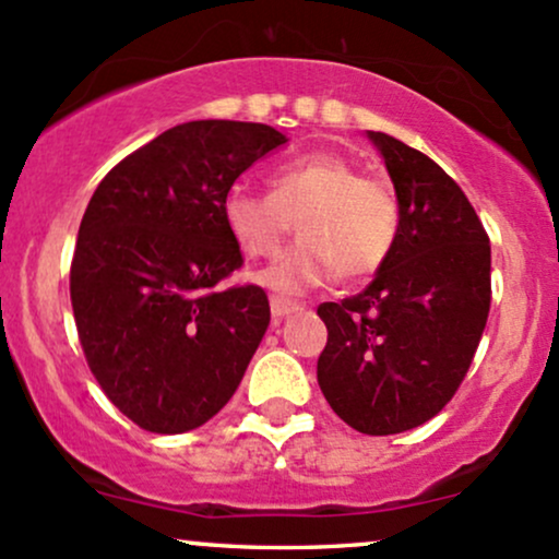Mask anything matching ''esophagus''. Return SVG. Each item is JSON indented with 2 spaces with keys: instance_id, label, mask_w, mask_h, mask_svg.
I'll return each mask as SVG.
<instances>
[{
  "instance_id": "1",
  "label": "esophagus",
  "mask_w": 559,
  "mask_h": 559,
  "mask_svg": "<svg viewBox=\"0 0 559 559\" xmlns=\"http://www.w3.org/2000/svg\"><path fill=\"white\" fill-rule=\"evenodd\" d=\"M269 306H272V317L274 319H285V317H290V313L300 311V304H296V300H287V298H280V296H272Z\"/></svg>"
}]
</instances>
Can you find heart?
Masks as SVG:
<instances>
[{"label":"heart","mask_w":559,"mask_h":559,"mask_svg":"<svg viewBox=\"0 0 559 559\" xmlns=\"http://www.w3.org/2000/svg\"><path fill=\"white\" fill-rule=\"evenodd\" d=\"M222 218L250 259L277 253L296 222L300 240L255 274L259 285L282 296H300L335 272L343 280L369 277L391 259L401 231L396 195L337 153L282 163L269 192L235 181L222 198Z\"/></svg>","instance_id":"obj_1"}]
</instances>
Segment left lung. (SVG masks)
<instances>
[{"label":"left lung","mask_w":559,"mask_h":559,"mask_svg":"<svg viewBox=\"0 0 559 559\" xmlns=\"http://www.w3.org/2000/svg\"><path fill=\"white\" fill-rule=\"evenodd\" d=\"M401 211L399 242L359 296L317 309L324 399L367 436L417 428L465 380L491 309V246L454 179L409 144L369 131Z\"/></svg>","instance_id":"obj_1"}]
</instances>
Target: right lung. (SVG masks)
Returning <instances> with one entry per match:
<instances>
[{
  "label": "right lung",
  "mask_w": 559,
  "mask_h": 559,
  "mask_svg": "<svg viewBox=\"0 0 559 559\" xmlns=\"http://www.w3.org/2000/svg\"><path fill=\"white\" fill-rule=\"evenodd\" d=\"M285 142L266 123H179L110 168L86 205L71 263L79 341L142 430L209 423L259 348L272 311L259 285H222L242 266L222 198Z\"/></svg>",
  "instance_id": "add662e5"
}]
</instances>
